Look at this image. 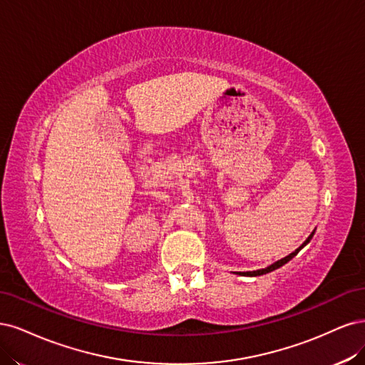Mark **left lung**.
Returning a JSON list of instances; mask_svg holds the SVG:
<instances>
[{"instance_id": "obj_1", "label": "left lung", "mask_w": 365, "mask_h": 365, "mask_svg": "<svg viewBox=\"0 0 365 365\" xmlns=\"http://www.w3.org/2000/svg\"><path fill=\"white\" fill-rule=\"evenodd\" d=\"M314 233H315V230L309 235L308 237V240L304 241L299 249H296V252H292V253H289L288 256H285V257H282V259H279V261H276L274 264H272V265H268V267H265V268H261V269H255V272H237V274H240V276H249V277H256V276H262V274H267V273H272V272H274V269H277V268H280L282 265H285L287 262H289L294 256H296L304 245H307L311 240H312V237H314Z\"/></svg>"}]
</instances>
